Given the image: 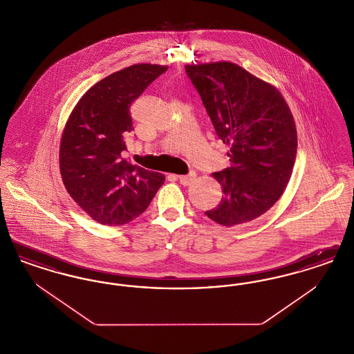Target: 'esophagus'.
<instances>
[{
  "mask_svg": "<svg viewBox=\"0 0 354 354\" xmlns=\"http://www.w3.org/2000/svg\"><path fill=\"white\" fill-rule=\"evenodd\" d=\"M195 178H196V174H195V172H192V174H189V175H179V176H178L180 185H191V183L195 180Z\"/></svg>",
  "mask_w": 354,
  "mask_h": 354,
  "instance_id": "esophagus-1",
  "label": "esophagus"
}]
</instances>
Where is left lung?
I'll use <instances>...</instances> for the list:
<instances>
[{"instance_id": "obj_1", "label": "left lung", "mask_w": 354, "mask_h": 354, "mask_svg": "<svg viewBox=\"0 0 354 354\" xmlns=\"http://www.w3.org/2000/svg\"><path fill=\"white\" fill-rule=\"evenodd\" d=\"M185 73L219 139L231 147V167L212 174L223 198L205 215L225 227L257 219L281 198L293 171L292 111L273 84L232 62L185 65Z\"/></svg>"}]
</instances>
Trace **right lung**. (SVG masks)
Masks as SVG:
<instances>
[{
	"mask_svg": "<svg viewBox=\"0 0 354 354\" xmlns=\"http://www.w3.org/2000/svg\"><path fill=\"white\" fill-rule=\"evenodd\" d=\"M169 66L136 64L91 86L73 109L59 143V169L68 195L104 225L142 215L165 175L129 163L124 138L133 131L131 103Z\"/></svg>",
	"mask_w": 354,
	"mask_h": 354,
	"instance_id": "add662e5",
	"label": "right lung"
}]
</instances>
